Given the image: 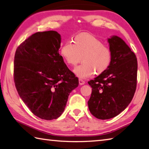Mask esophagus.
<instances>
[{
	"label": "esophagus",
	"mask_w": 149,
	"mask_h": 149,
	"mask_svg": "<svg viewBox=\"0 0 149 149\" xmlns=\"http://www.w3.org/2000/svg\"><path fill=\"white\" fill-rule=\"evenodd\" d=\"M79 84H80V85H83V84H85V81L84 80H82V79H79Z\"/></svg>",
	"instance_id": "1"
}]
</instances>
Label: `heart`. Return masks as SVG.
<instances>
[{"label": "heart", "instance_id": "heart-1", "mask_svg": "<svg viewBox=\"0 0 149 149\" xmlns=\"http://www.w3.org/2000/svg\"><path fill=\"white\" fill-rule=\"evenodd\" d=\"M71 42H67L61 48V55L67 65L76 66L74 74L80 79L90 77L95 72L100 74L111 65L112 52L100 39L88 33L77 35Z\"/></svg>", "mask_w": 149, "mask_h": 149}]
</instances>
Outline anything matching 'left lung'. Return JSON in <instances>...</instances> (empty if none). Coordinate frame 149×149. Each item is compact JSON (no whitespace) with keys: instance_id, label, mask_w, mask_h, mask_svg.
<instances>
[{"instance_id":"obj_1","label":"left lung","mask_w":149,"mask_h":149,"mask_svg":"<svg viewBox=\"0 0 149 149\" xmlns=\"http://www.w3.org/2000/svg\"><path fill=\"white\" fill-rule=\"evenodd\" d=\"M111 65L88 83L92 88L88 101L90 113L101 120L112 118L131 102L137 87V60L126 42L117 36L109 38Z\"/></svg>"}]
</instances>
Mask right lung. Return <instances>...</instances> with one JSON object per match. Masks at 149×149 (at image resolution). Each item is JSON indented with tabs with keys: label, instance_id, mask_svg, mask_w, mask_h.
Here are the masks:
<instances>
[{
	"label": "right lung",
	"instance_id": "obj_1",
	"mask_svg": "<svg viewBox=\"0 0 149 149\" xmlns=\"http://www.w3.org/2000/svg\"><path fill=\"white\" fill-rule=\"evenodd\" d=\"M61 35L54 31L38 32L17 47L14 63L15 88L30 111L51 120L61 115L79 79L59 54Z\"/></svg>",
	"mask_w": 149,
	"mask_h": 149
}]
</instances>
